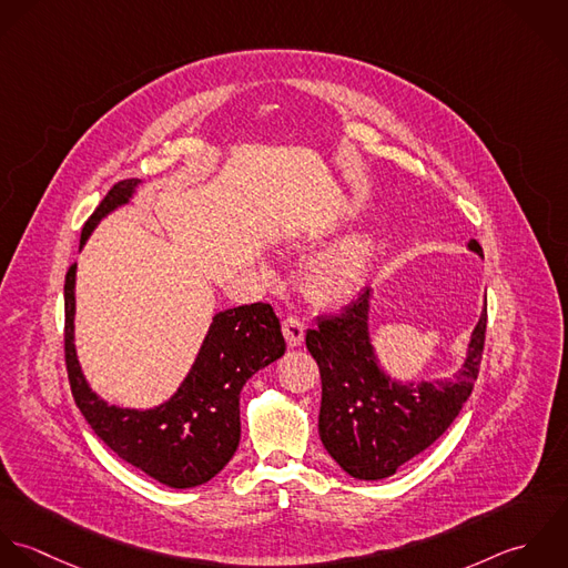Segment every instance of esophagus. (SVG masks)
Returning <instances> with one entry per match:
<instances>
[{
  "label": "esophagus",
  "instance_id": "esophagus-1",
  "mask_svg": "<svg viewBox=\"0 0 568 568\" xmlns=\"http://www.w3.org/2000/svg\"><path fill=\"white\" fill-rule=\"evenodd\" d=\"M283 334H285V341L294 348V346H301L305 342V325L301 318L296 316H290L283 321Z\"/></svg>",
  "mask_w": 568,
  "mask_h": 568
}]
</instances>
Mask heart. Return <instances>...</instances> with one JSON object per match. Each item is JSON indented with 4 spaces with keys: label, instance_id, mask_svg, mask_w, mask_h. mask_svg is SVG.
<instances>
[{
    "label": "heart",
    "instance_id": "obj_1",
    "mask_svg": "<svg viewBox=\"0 0 568 568\" xmlns=\"http://www.w3.org/2000/svg\"><path fill=\"white\" fill-rule=\"evenodd\" d=\"M379 250L373 224H355L334 241L318 247L303 265L305 292L321 305H342L355 298L371 278ZM263 278L276 276L270 263H261Z\"/></svg>",
    "mask_w": 568,
    "mask_h": 568
}]
</instances>
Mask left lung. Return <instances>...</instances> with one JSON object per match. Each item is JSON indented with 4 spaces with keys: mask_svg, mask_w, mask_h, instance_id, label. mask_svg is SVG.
Wrapping results in <instances>:
<instances>
[{
    "mask_svg": "<svg viewBox=\"0 0 568 568\" xmlns=\"http://www.w3.org/2000/svg\"><path fill=\"white\" fill-rule=\"evenodd\" d=\"M467 250L483 256L474 239ZM371 296L373 292L364 290L341 316L321 318L305 338L323 377L321 442L342 469L359 480L393 476L450 428L474 388L487 327L485 303L454 373L402 382L384 371L371 342Z\"/></svg>",
    "mask_w": 568,
    "mask_h": 568,
    "instance_id": "left-lung-1",
    "label": "left lung"
}]
</instances>
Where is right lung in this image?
Segmentation results:
<instances>
[{
    "instance_id": "obj_1",
    "label": "right lung",
    "mask_w": 568,
    "mask_h": 568,
    "mask_svg": "<svg viewBox=\"0 0 568 568\" xmlns=\"http://www.w3.org/2000/svg\"><path fill=\"white\" fill-rule=\"evenodd\" d=\"M142 180L115 184L88 220L81 250L99 224L129 206ZM77 263L65 276V364L74 402L92 430L122 460L175 489L215 478L239 448V395L245 382L285 353L274 310L265 303L217 312L178 390L153 408H122L88 382L74 342Z\"/></svg>"
}]
</instances>
